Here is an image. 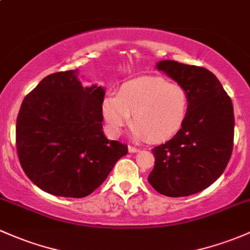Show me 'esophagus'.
Masks as SVG:
<instances>
[{
  "label": "esophagus",
  "mask_w": 250,
  "mask_h": 250,
  "mask_svg": "<svg viewBox=\"0 0 250 250\" xmlns=\"http://www.w3.org/2000/svg\"><path fill=\"white\" fill-rule=\"evenodd\" d=\"M139 149L136 146H128V152H131V154H133V152H138Z\"/></svg>",
  "instance_id": "obj_1"
}]
</instances>
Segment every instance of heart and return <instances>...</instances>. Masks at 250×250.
I'll return each mask as SVG.
<instances>
[{
  "instance_id": "b5f03b06",
  "label": "heart",
  "mask_w": 250,
  "mask_h": 250,
  "mask_svg": "<svg viewBox=\"0 0 250 250\" xmlns=\"http://www.w3.org/2000/svg\"><path fill=\"white\" fill-rule=\"evenodd\" d=\"M188 94L181 85L161 77H139L124 83L118 95L104 100V115L113 135L131 125L135 135L162 143L181 130L188 113Z\"/></svg>"
}]
</instances>
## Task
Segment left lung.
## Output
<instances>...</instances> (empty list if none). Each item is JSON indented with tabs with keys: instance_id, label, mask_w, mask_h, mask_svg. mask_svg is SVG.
Listing matches in <instances>:
<instances>
[{
	"instance_id": "1",
	"label": "left lung",
	"mask_w": 250,
	"mask_h": 250,
	"mask_svg": "<svg viewBox=\"0 0 250 250\" xmlns=\"http://www.w3.org/2000/svg\"><path fill=\"white\" fill-rule=\"evenodd\" d=\"M156 69L188 94L181 130L152 149L155 166L147 181L167 197H187L208 188L222 175L233 143V107L221 82L208 69L160 61Z\"/></svg>"
}]
</instances>
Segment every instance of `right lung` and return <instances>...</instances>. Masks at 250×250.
I'll list each match as a JSON object with an SVG mask.
<instances>
[{"instance_id": "right-lung-1", "label": "right lung", "mask_w": 250, "mask_h": 250, "mask_svg": "<svg viewBox=\"0 0 250 250\" xmlns=\"http://www.w3.org/2000/svg\"><path fill=\"white\" fill-rule=\"evenodd\" d=\"M79 70L51 74L23 99L17 119L19 161L40 189L64 198L89 195L127 146L103 131L104 89L83 87Z\"/></svg>"}]
</instances>
